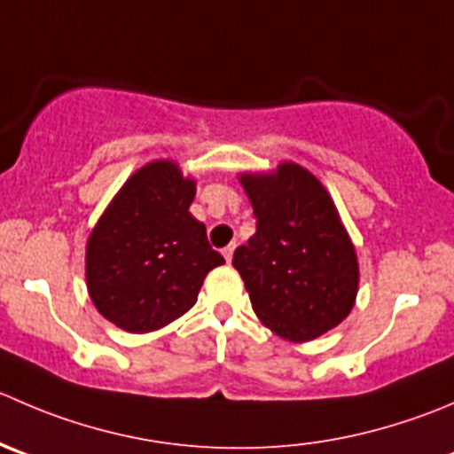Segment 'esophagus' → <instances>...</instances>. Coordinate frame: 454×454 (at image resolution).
Instances as JSON below:
<instances>
[{"mask_svg":"<svg viewBox=\"0 0 454 454\" xmlns=\"http://www.w3.org/2000/svg\"><path fill=\"white\" fill-rule=\"evenodd\" d=\"M232 253H235V244H228L226 248L222 250V254H223V257H226V262H228V263H231V259H232Z\"/></svg>","mask_w":454,"mask_h":454,"instance_id":"34e87169","label":"esophagus"}]
</instances>
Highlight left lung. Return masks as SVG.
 <instances>
[{"mask_svg":"<svg viewBox=\"0 0 454 454\" xmlns=\"http://www.w3.org/2000/svg\"><path fill=\"white\" fill-rule=\"evenodd\" d=\"M239 184L257 232L235 250L232 266L254 315L286 341H312L353 310L359 290L353 239L324 184L294 161L239 173Z\"/></svg>","mask_w":454,"mask_h":454,"instance_id":"obj_1","label":"left lung"}]
</instances>
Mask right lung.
I'll use <instances>...</instances> for the list:
<instances>
[{"mask_svg":"<svg viewBox=\"0 0 454 454\" xmlns=\"http://www.w3.org/2000/svg\"><path fill=\"white\" fill-rule=\"evenodd\" d=\"M197 182L173 160L135 170L86 241V288L104 319L126 333L160 330L191 310L223 257L191 215Z\"/></svg>","mask_w":454,"mask_h":454,"instance_id":"1","label":"right lung"}]
</instances>
